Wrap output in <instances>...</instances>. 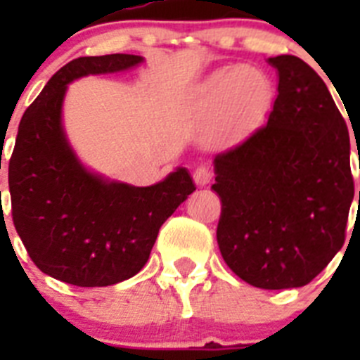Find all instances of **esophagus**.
I'll return each mask as SVG.
<instances>
[{
  "mask_svg": "<svg viewBox=\"0 0 360 360\" xmlns=\"http://www.w3.org/2000/svg\"><path fill=\"white\" fill-rule=\"evenodd\" d=\"M193 180H195V184L198 187L207 186V184L212 180L211 167H209V165H205V164H200L198 167L193 171Z\"/></svg>",
  "mask_w": 360,
  "mask_h": 360,
  "instance_id": "1",
  "label": "esophagus"
}]
</instances>
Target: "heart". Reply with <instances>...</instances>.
Wrapping results in <instances>:
<instances>
[{
	"label": "heart",
	"mask_w": 360,
	"mask_h": 360,
	"mask_svg": "<svg viewBox=\"0 0 360 360\" xmlns=\"http://www.w3.org/2000/svg\"><path fill=\"white\" fill-rule=\"evenodd\" d=\"M263 97V86L259 84V79L256 82H241L236 86L234 73H224L209 82L205 90V101L211 106H221L227 103V111L231 120L241 122L249 119L256 108L259 106Z\"/></svg>",
	"instance_id": "1"
}]
</instances>
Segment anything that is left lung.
<instances>
[{
  "instance_id": "obj_1",
  "label": "left lung",
  "mask_w": 360,
  "mask_h": 360,
  "mask_svg": "<svg viewBox=\"0 0 360 360\" xmlns=\"http://www.w3.org/2000/svg\"><path fill=\"white\" fill-rule=\"evenodd\" d=\"M269 63L279 75L269 120L216 155L211 189L229 269L283 290L308 285L341 250L355 187L348 128L323 79L295 56Z\"/></svg>"
}]
</instances>
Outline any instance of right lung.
I'll return each mask as SVG.
<instances>
[{"label": "right lung", "mask_w": 360, "mask_h": 360, "mask_svg": "<svg viewBox=\"0 0 360 360\" xmlns=\"http://www.w3.org/2000/svg\"><path fill=\"white\" fill-rule=\"evenodd\" d=\"M139 63L129 53L77 57L53 73L19 122L8 162L12 221L34 265L75 287H108L141 272L162 224L196 189L186 167L149 187L108 182L68 146L66 84Z\"/></svg>", "instance_id": "add662e5"}]
</instances>
